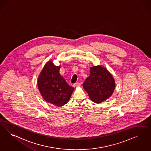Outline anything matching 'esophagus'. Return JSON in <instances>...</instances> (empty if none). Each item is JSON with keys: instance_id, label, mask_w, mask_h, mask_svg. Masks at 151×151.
Listing matches in <instances>:
<instances>
[{"instance_id": "esophagus-1", "label": "esophagus", "mask_w": 151, "mask_h": 151, "mask_svg": "<svg viewBox=\"0 0 151 151\" xmlns=\"http://www.w3.org/2000/svg\"><path fill=\"white\" fill-rule=\"evenodd\" d=\"M80 85H81V84L80 83H76L73 84V87H77V86H79Z\"/></svg>"}]
</instances>
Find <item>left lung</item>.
Returning <instances> with one entry per match:
<instances>
[{
  "label": "left lung",
  "mask_w": 151,
  "mask_h": 151,
  "mask_svg": "<svg viewBox=\"0 0 151 151\" xmlns=\"http://www.w3.org/2000/svg\"><path fill=\"white\" fill-rule=\"evenodd\" d=\"M91 100L100 103L107 100L114 93L115 81L111 73L102 66L91 67L90 75L83 84Z\"/></svg>",
  "instance_id": "obj_1"
}]
</instances>
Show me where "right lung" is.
<instances>
[{"instance_id": "obj_1", "label": "right lung", "mask_w": 151, "mask_h": 151, "mask_svg": "<svg viewBox=\"0 0 151 151\" xmlns=\"http://www.w3.org/2000/svg\"><path fill=\"white\" fill-rule=\"evenodd\" d=\"M60 66L52 61L46 63L37 78V86L42 96L47 102L61 107L68 102L74 88L67 83L60 74Z\"/></svg>"}]
</instances>
